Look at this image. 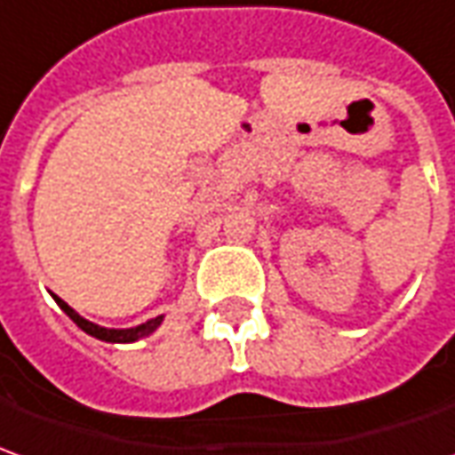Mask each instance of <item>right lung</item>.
Returning a JSON list of instances; mask_svg holds the SVG:
<instances>
[{
  "mask_svg": "<svg viewBox=\"0 0 455 455\" xmlns=\"http://www.w3.org/2000/svg\"><path fill=\"white\" fill-rule=\"evenodd\" d=\"M54 299H57V304L61 306V311L72 318L74 323H76L82 331H86L89 336H94V339H101V341H109V344H129V341H137V339H141V336H149L151 331H156V329H159V323H162V318H164V316L151 318V321L141 323V326H134V329H104V326H97V323H92V321H86V318L79 316L72 306L67 304V301H61L59 296H54Z\"/></svg>",
  "mask_w": 455,
  "mask_h": 455,
  "instance_id": "add662e5",
  "label": "right lung"
}]
</instances>
